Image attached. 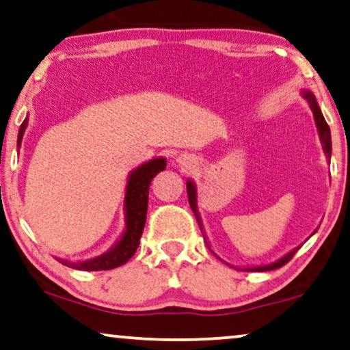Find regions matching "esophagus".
Segmentation results:
<instances>
[{
    "label": "esophagus",
    "instance_id": "1",
    "mask_svg": "<svg viewBox=\"0 0 350 350\" xmlns=\"http://www.w3.org/2000/svg\"><path fill=\"white\" fill-rule=\"evenodd\" d=\"M177 161H179V165H180L184 170H191L193 163H195V161H193V159L189 157V155H180V157L177 159Z\"/></svg>",
    "mask_w": 350,
    "mask_h": 350
}]
</instances>
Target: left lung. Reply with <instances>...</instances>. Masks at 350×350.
I'll return each mask as SVG.
<instances>
[{
    "instance_id": "1",
    "label": "left lung",
    "mask_w": 350,
    "mask_h": 350,
    "mask_svg": "<svg viewBox=\"0 0 350 350\" xmlns=\"http://www.w3.org/2000/svg\"><path fill=\"white\" fill-rule=\"evenodd\" d=\"M304 96L306 100H308L310 107L312 109V113H314V119H316V125H317V130H319V137H321V142L322 146H324V150L327 154L328 160H330V155H332V137H330V127H328V124L325 122L324 116H322V111L319 105H317L314 96H312L311 92H304ZM187 195H189V202H190V207L193 213H195L196 220H198V225H200L201 231H202V225H201V220H200V215H198V208H196V189L195 185H193L191 180H187ZM300 248V247H299ZM299 248H294L291 253L286 254L284 258H281L280 260H276L273 264H269V265H260V267H252V269H245V270H250V272H269V270H275V269H280L283 267L284 264H288L289 260L292 259V256L299 252Z\"/></svg>"
}]
</instances>
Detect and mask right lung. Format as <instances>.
I'll return each instance as SVG.
<instances>
[{
  "instance_id": "right-lung-1",
  "label": "right lung",
  "mask_w": 350,
  "mask_h": 350,
  "mask_svg": "<svg viewBox=\"0 0 350 350\" xmlns=\"http://www.w3.org/2000/svg\"><path fill=\"white\" fill-rule=\"evenodd\" d=\"M28 124V119H25L23 124L20 125L18 130V146L22 143L23 132ZM166 166L165 159H155L144 163L130 174L127 182V193H125V220H127V229H125L121 241L118 242L116 247L109 250L108 253L102 256L94 258L83 262H67L61 260L64 265H69L77 270H88V272H97V270H111L119 265L127 262L137 252L139 239H142L144 223H146V212H148V198H149V187L150 182L160 171H163Z\"/></svg>"
}]
</instances>
